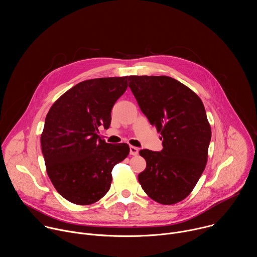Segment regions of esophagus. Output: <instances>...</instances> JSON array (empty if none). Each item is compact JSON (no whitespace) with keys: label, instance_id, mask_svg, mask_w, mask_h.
Instances as JSON below:
<instances>
[{"label":"esophagus","instance_id":"34e87169","mask_svg":"<svg viewBox=\"0 0 257 257\" xmlns=\"http://www.w3.org/2000/svg\"><path fill=\"white\" fill-rule=\"evenodd\" d=\"M138 152H139V150L137 148H135V146H130V155L131 156H137Z\"/></svg>","mask_w":257,"mask_h":257}]
</instances>
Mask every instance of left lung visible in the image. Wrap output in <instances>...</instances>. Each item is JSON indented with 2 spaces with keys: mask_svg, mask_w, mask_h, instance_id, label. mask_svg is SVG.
Segmentation results:
<instances>
[{
  "mask_svg": "<svg viewBox=\"0 0 257 257\" xmlns=\"http://www.w3.org/2000/svg\"><path fill=\"white\" fill-rule=\"evenodd\" d=\"M141 112L156 126L163 150H141L146 168L138 175L144 192L162 204L185 199L207 162L210 125L198 95L169 76H129Z\"/></svg>",
  "mask_w": 257,
  "mask_h": 257,
  "instance_id": "left-lung-1",
  "label": "left lung"
}]
</instances>
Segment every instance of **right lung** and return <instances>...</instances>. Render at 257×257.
I'll use <instances>...</instances> for the list:
<instances>
[{
    "label": "right lung",
    "mask_w": 257,
    "mask_h": 257,
    "mask_svg": "<svg viewBox=\"0 0 257 257\" xmlns=\"http://www.w3.org/2000/svg\"><path fill=\"white\" fill-rule=\"evenodd\" d=\"M128 79L82 81L60 96L46 117L41 143L47 172L56 190L72 203L87 205L103 197L113 168L129 155L127 143H106L98 136L100 127H109Z\"/></svg>",
    "instance_id": "1"
}]
</instances>
